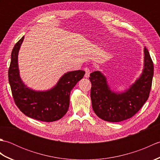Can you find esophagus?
<instances>
[{
  "label": "esophagus",
  "mask_w": 160,
  "mask_h": 160,
  "mask_svg": "<svg viewBox=\"0 0 160 160\" xmlns=\"http://www.w3.org/2000/svg\"><path fill=\"white\" fill-rule=\"evenodd\" d=\"M84 71H85V74H84V77L88 78L89 77V75H90V70L88 67H85L84 68Z\"/></svg>",
  "instance_id": "obj_1"
}]
</instances>
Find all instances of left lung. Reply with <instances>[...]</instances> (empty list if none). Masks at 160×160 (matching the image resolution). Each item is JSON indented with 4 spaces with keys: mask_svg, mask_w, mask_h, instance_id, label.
I'll return each instance as SVG.
<instances>
[{
    "mask_svg": "<svg viewBox=\"0 0 160 160\" xmlns=\"http://www.w3.org/2000/svg\"><path fill=\"white\" fill-rule=\"evenodd\" d=\"M144 66L140 77L123 93H115L108 87L107 78L100 71L90 74L91 98L93 109L102 120L118 122L137 113L148 100L153 76V63L144 47Z\"/></svg>",
    "mask_w": 160,
    "mask_h": 160,
    "instance_id": "left-lung-1",
    "label": "left lung"
}]
</instances>
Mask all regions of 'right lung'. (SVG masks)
Masks as SVG:
<instances>
[{"instance_id": "obj_1", "label": "right lung", "mask_w": 160, "mask_h": 160, "mask_svg": "<svg viewBox=\"0 0 160 160\" xmlns=\"http://www.w3.org/2000/svg\"><path fill=\"white\" fill-rule=\"evenodd\" d=\"M24 36L16 42L11 55L8 71L9 82L13 100L27 116L42 122H54L62 118L69 107L70 93L84 77V71H69L59 80L56 85L46 91H36L27 87L20 79L18 54Z\"/></svg>"}]
</instances>
